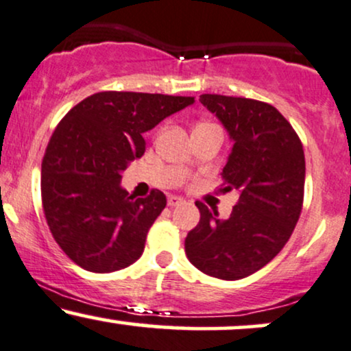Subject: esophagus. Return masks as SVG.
Here are the masks:
<instances>
[{
    "label": "esophagus",
    "mask_w": 351,
    "mask_h": 351,
    "mask_svg": "<svg viewBox=\"0 0 351 351\" xmlns=\"http://www.w3.org/2000/svg\"><path fill=\"white\" fill-rule=\"evenodd\" d=\"M184 199L182 197H177V195H171L167 199V205L169 207H179V205H182L184 204Z\"/></svg>",
    "instance_id": "obj_1"
}]
</instances>
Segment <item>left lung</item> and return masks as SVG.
<instances>
[{"label":"left lung","instance_id":"1","mask_svg":"<svg viewBox=\"0 0 351 351\" xmlns=\"http://www.w3.org/2000/svg\"><path fill=\"white\" fill-rule=\"evenodd\" d=\"M233 139L223 192H240L228 218L195 202L200 221L185 238L189 261L212 278L237 281L266 266L289 241L304 202L306 158L291 123L265 101L205 93Z\"/></svg>","mask_w":351,"mask_h":351}]
</instances>
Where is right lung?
I'll use <instances>...</instances> for the list:
<instances>
[{
  "label": "right lung",
  "instance_id": "right-lung-1",
  "mask_svg": "<svg viewBox=\"0 0 351 351\" xmlns=\"http://www.w3.org/2000/svg\"><path fill=\"white\" fill-rule=\"evenodd\" d=\"M195 101L160 93L100 92L60 119L43 159L40 195L53 240L75 265L113 273L144 251L166 195L134 199L121 172L146 151L143 134Z\"/></svg>",
  "mask_w": 351,
  "mask_h": 351
}]
</instances>
